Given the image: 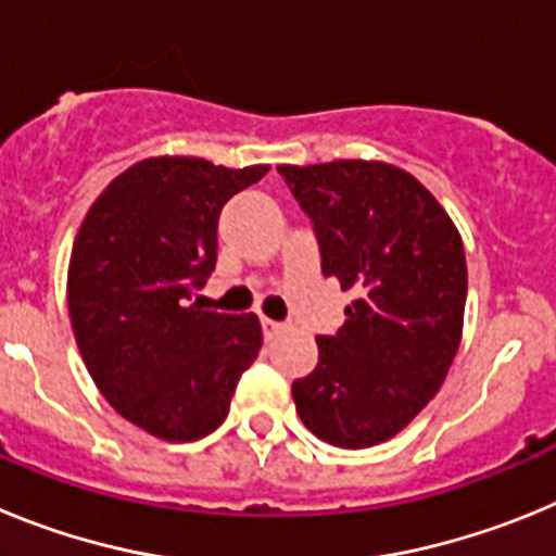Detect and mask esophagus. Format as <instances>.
Listing matches in <instances>:
<instances>
[{
  "mask_svg": "<svg viewBox=\"0 0 556 556\" xmlns=\"http://www.w3.org/2000/svg\"><path fill=\"white\" fill-rule=\"evenodd\" d=\"M262 331H264V337L273 339L283 331V323H275V320H269V317H262Z\"/></svg>",
  "mask_w": 556,
  "mask_h": 556,
  "instance_id": "34e87169",
  "label": "esophagus"
}]
</instances>
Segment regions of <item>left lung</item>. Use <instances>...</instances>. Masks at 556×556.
I'll list each match as a JSON object with an SVG mask.
<instances>
[{"mask_svg": "<svg viewBox=\"0 0 556 556\" xmlns=\"http://www.w3.org/2000/svg\"><path fill=\"white\" fill-rule=\"evenodd\" d=\"M278 172L312 217L323 275L356 301L320 362L292 384L303 426L337 448H370L420 415L462 342L468 264L448 211L387 161Z\"/></svg>", "mask_w": 556, "mask_h": 556, "instance_id": "8db88e82", "label": "left lung"}]
</instances>
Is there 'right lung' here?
Instances as JSON below:
<instances>
[{"instance_id": "right-lung-1", "label": "right lung", "mask_w": 556, "mask_h": 556, "mask_svg": "<svg viewBox=\"0 0 556 556\" xmlns=\"http://www.w3.org/2000/svg\"><path fill=\"white\" fill-rule=\"evenodd\" d=\"M267 164L191 155L136 161L91 203L72 244L66 298L77 348L108 404L166 443L223 426L262 351L255 314L191 303L217 264V219Z\"/></svg>"}]
</instances>
